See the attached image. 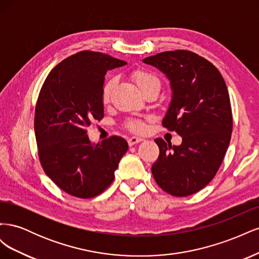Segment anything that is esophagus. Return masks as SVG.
I'll list each match as a JSON object with an SVG mask.
<instances>
[{
  "instance_id": "obj_1",
  "label": "esophagus",
  "mask_w": 259,
  "mask_h": 259,
  "mask_svg": "<svg viewBox=\"0 0 259 259\" xmlns=\"http://www.w3.org/2000/svg\"><path fill=\"white\" fill-rule=\"evenodd\" d=\"M143 140H144L143 138L136 137V136H133V137L128 138L127 143H128V146H134V145H136V144H138V143H140V142H143Z\"/></svg>"
}]
</instances>
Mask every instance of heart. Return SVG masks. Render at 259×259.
<instances>
[{
    "label": "heart",
    "instance_id": "obj_1",
    "mask_svg": "<svg viewBox=\"0 0 259 259\" xmlns=\"http://www.w3.org/2000/svg\"><path fill=\"white\" fill-rule=\"evenodd\" d=\"M132 79L137 84L139 90L143 93H146L150 90H160V79L156 76L154 73L148 71L146 69H135L133 70L131 73ZM115 84V81L113 77L109 79L105 82L103 90H101V100H103L104 104H107L109 100H110L111 92L113 90V86ZM126 128L133 133H136V134H143L146 131V124L142 120H130L126 125Z\"/></svg>",
    "mask_w": 259,
    "mask_h": 259
}]
</instances>
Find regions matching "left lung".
Returning a JSON list of instances; mask_svg holds the SVG:
<instances>
[{"label": "left lung", "mask_w": 259, "mask_h": 259, "mask_svg": "<svg viewBox=\"0 0 259 259\" xmlns=\"http://www.w3.org/2000/svg\"><path fill=\"white\" fill-rule=\"evenodd\" d=\"M166 74L173 98L162 121L183 137L180 146L154 139L160 154L151 167L161 189L187 197L203 189L222 165L232 133L229 93L218 69L190 51H168L143 60Z\"/></svg>", "instance_id": "8db88e82"}]
</instances>
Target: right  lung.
I'll list each match as a JSON object with an SVG mask.
<instances>
[{
    "label": "right lung",
    "instance_id": "1",
    "mask_svg": "<svg viewBox=\"0 0 259 259\" xmlns=\"http://www.w3.org/2000/svg\"><path fill=\"white\" fill-rule=\"evenodd\" d=\"M125 64L100 52H79L52 70L38 94L34 113L38 159L54 184L73 197L90 199L104 192L128 149L120 136L93 146L86 135L91 123L104 117L105 74Z\"/></svg>",
    "mask_w": 259,
    "mask_h": 259
}]
</instances>
